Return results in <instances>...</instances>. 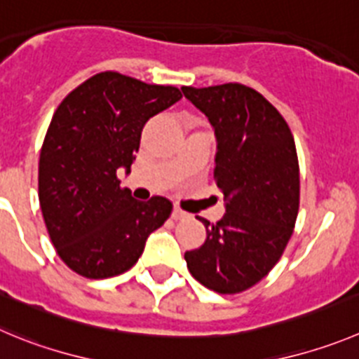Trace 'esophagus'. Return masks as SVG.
<instances>
[{"label":"esophagus","mask_w":359,"mask_h":359,"mask_svg":"<svg viewBox=\"0 0 359 359\" xmlns=\"http://www.w3.org/2000/svg\"><path fill=\"white\" fill-rule=\"evenodd\" d=\"M172 217H173V219H175V221H180V219H187V217H189V214H187L186 210L180 209V207H173Z\"/></svg>","instance_id":"obj_1"}]
</instances>
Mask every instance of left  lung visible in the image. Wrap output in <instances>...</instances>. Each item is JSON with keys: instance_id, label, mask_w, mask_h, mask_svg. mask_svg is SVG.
<instances>
[{"instance_id": "obj_1", "label": "left lung", "mask_w": 359, "mask_h": 359, "mask_svg": "<svg viewBox=\"0 0 359 359\" xmlns=\"http://www.w3.org/2000/svg\"><path fill=\"white\" fill-rule=\"evenodd\" d=\"M182 92L212 123L214 180L226 200L217 223L198 217L207 239L184 259L203 287L239 294L269 274L294 232L299 212L296 143L280 111L250 86H182Z\"/></svg>"}]
</instances>
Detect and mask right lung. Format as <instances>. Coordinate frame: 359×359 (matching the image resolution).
<instances>
[{
    "label": "right lung",
    "mask_w": 359,
    "mask_h": 359,
    "mask_svg": "<svg viewBox=\"0 0 359 359\" xmlns=\"http://www.w3.org/2000/svg\"><path fill=\"white\" fill-rule=\"evenodd\" d=\"M180 97L175 86L106 70L56 108L40 149L39 202L53 246L74 273L90 280L126 273L170 217L168 198L134 200L116 173L130 170L147 120Z\"/></svg>",
    "instance_id": "add662e5"
}]
</instances>
